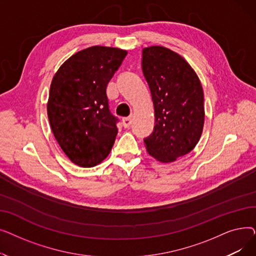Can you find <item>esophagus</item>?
I'll return each instance as SVG.
<instances>
[{
	"label": "esophagus",
	"instance_id": "34e87169",
	"mask_svg": "<svg viewBox=\"0 0 256 256\" xmlns=\"http://www.w3.org/2000/svg\"><path fill=\"white\" fill-rule=\"evenodd\" d=\"M122 124L124 128H128L132 124V117H126L122 119Z\"/></svg>",
	"mask_w": 256,
	"mask_h": 256
}]
</instances>
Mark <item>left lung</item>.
<instances>
[{
	"instance_id": "obj_1",
	"label": "left lung",
	"mask_w": 256,
	"mask_h": 256,
	"mask_svg": "<svg viewBox=\"0 0 256 256\" xmlns=\"http://www.w3.org/2000/svg\"><path fill=\"white\" fill-rule=\"evenodd\" d=\"M142 70L148 83L156 126L144 139L146 150L160 163L189 154L204 124V89L191 65L165 46L142 50Z\"/></svg>"
}]
</instances>
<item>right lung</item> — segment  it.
I'll list each match as a JSON object with an SVG mask.
<instances>
[{"label":"right lung","mask_w":256,"mask_h":256,"mask_svg":"<svg viewBox=\"0 0 256 256\" xmlns=\"http://www.w3.org/2000/svg\"><path fill=\"white\" fill-rule=\"evenodd\" d=\"M128 52L94 46L76 52L54 76L48 116L61 150L72 162L90 168L109 156L118 132L106 86Z\"/></svg>","instance_id":"right-lung-1"}]
</instances>
